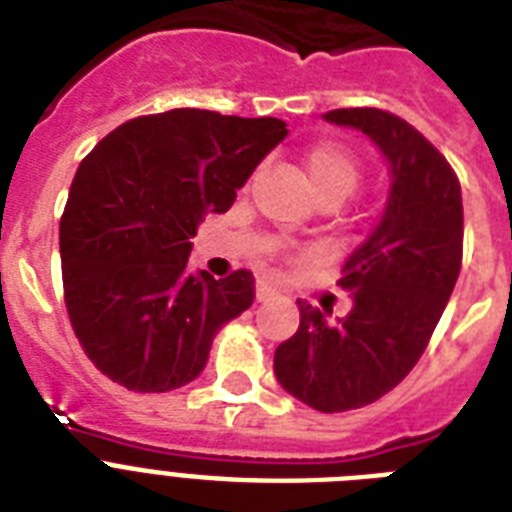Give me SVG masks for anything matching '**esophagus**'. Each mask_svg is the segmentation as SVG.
I'll return each mask as SVG.
<instances>
[{
  "label": "esophagus",
  "mask_w": 512,
  "mask_h": 512,
  "mask_svg": "<svg viewBox=\"0 0 512 512\" xmlns=\"http://www.w3.org/2000/svg\"><path fill=\"white\" fill-rule=\"evenodd\" d=\"M257 303H268V300H273V297H276V289L273 287H268V284H263V281H260V284H257Z\"/></svg>",
  "instance_id": "1"
}]
</instances>
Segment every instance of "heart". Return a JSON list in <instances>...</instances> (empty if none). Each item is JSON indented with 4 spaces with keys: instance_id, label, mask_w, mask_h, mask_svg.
Segmentation results:
<instances>
[{
    "instance_id": "b5f03b06",
    "label": "heart",
    "mask_w": 512,
    "mask_h": 512,
    "mask_svg": "<svg viewBox=\"0 0 512 512\" xmlns=\"http://www.w3.org/2000/svg\"><path fill=\"white\" fill-rule=\"evenodd\" d=\"M303 167L316 199H324V196L348 199L353 188L358 185V177H361L358 159L340 143H319V146H313L305 154Z\"/></svg>"
}]
</instances>
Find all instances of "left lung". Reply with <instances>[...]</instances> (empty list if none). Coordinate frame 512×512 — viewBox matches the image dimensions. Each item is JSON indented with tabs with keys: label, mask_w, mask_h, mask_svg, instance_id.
Instances as JSON below:
<instances>
[{
	"label": "left lung",
	"mask_w": 512,
	"mask_h": 512,
	"mask_svg": "<svg viewBox=\"0 0 512 512\" xmlns=\"http://www.w3.org/2000/svg\"><path fill=\"white\" fill-rule=\"evenodd\" d=\"M324 122L364 132L390 172L380 220L342 265L348 316L332 321V311L300 303V327L273 356L289 396L335 414L377 401L420 361L460 276L462 191L449 162L404 119L337 108Z\"/></svg>",
	"instance_id": "obj_1"
}]
</instances>
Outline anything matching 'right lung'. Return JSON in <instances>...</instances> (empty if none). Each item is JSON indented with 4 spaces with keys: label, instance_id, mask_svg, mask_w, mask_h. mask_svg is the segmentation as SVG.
<instances>
[{
    "label": "right lung",
    "instance_id": "1",
    "mask_svg": "<svg viewBox=\"0 0 512 512\" xmlns=\"http://www.w3.org/2000/svg\"><path fill=\"white\" fill-rule=\"evenodd\" d=\"M287 135L273 116L172 108L116 127L79 164L60 220L63 292L106 377L167 393L204 372L217 332L255 300V276L191 271V239Z\"/></svg>",
    "mask_w": 512,
    "mask_h": 512
}]
</instances>
